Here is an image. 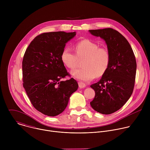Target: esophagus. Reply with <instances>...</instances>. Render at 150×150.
Returning a JSON list of instances; mask_svg holds the SVG:
<instances>
[{
  "label": "esophagus",
  "instance_id": "34e87169",
  "mask_svg": "<svg viewBox=\"0 0 150 150\" xmlns=\"http://www.w3.org/2000/svg\"><path fill=\"white\" fill-rule=\"evenodd\" d=\"M78 85H79V87L80 88H85V87H86V84L83 82H79Z\"/></svg>",
  "mask_w": 150,
  "mask_h": 150
}]
</instances>
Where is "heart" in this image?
<instances>
[{"mask_svg": "<svg viewBox=\"0 0 150 150\" xmlns=\"http://www.w3.org/2000/svg\"><path fill=\"white\" fill-rule=\"evenodd\" d=\"M96 42L88 40H82L75 45V53L68 47H65L60 54L61 60L68 68H75L78 59L84 58L82 68L75 69L71 71L72 75L76 79L90 81L97 75H103L108 71L110 62V54L105 47H98Z\"/></svg>", "mask_w": 150, "mask_h": 150, "instance_id": "obj_1", "label": "heart"}]
</instances>
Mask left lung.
I'll use <instances>...</instances> for the list:
<instances>
[{"instance_id":"8db88e82","label":"left lung","mask_w":150,"mask_h":150,"mask_svg":"<svg viewBox=\"0 0 150 150\" xmlns=\"http://www.w3.org/2000/svg\"><path fill=\"white\" fill-rule=\"evenodd\" d=\"M89 31L105 40L110 54L108 71L98 82L90 86L96 93L90 104L97 112L109 115L119 110L133 93L137 71L135 56L129 42L117 31L108 28Z\"/></svg>"}]
</instances>
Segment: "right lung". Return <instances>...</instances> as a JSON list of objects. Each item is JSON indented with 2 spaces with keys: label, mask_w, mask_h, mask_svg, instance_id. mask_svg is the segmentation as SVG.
Masks as SVG:
<instances>
[{
  "label": "right lung",
  "mask_w": 150,
  "mask_h": 150,
  "mask_svg": "<svg viewBox=\"0 0 150 150\" xmlns=\"http://www.w3.org/2000/svg\"><path fill=\"white\" fill-rule=\"evenodd\" d=\"M75 32L42 33L35 37L26 49L23 60V87L34 108L45 115L62 113L78 84L69 76L60 54Z\"/></svg>",
  "instance_id": "right-lung-1"
}]
</instances>
